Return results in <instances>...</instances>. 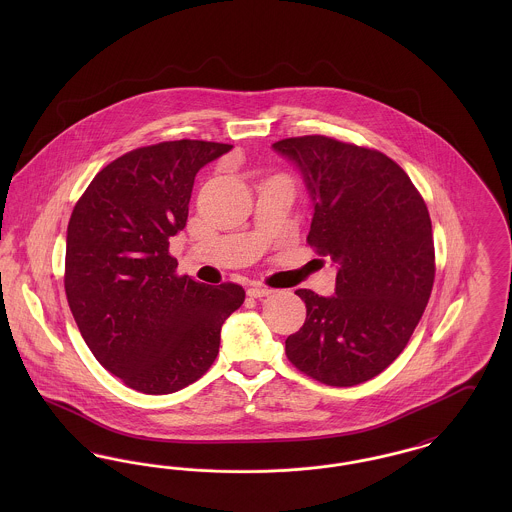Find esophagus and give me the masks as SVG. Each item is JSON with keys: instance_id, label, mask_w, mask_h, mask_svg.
<instances>
[{"instance_id": "1", "label": "esophagus", "mask_w": 512, "mask_h": 512, "mask_svg": "<svg viewBox=\"0 0 512 512\" xmlns=\"http://www.w3.org/2000/svg\"><path fill=\"white\" fill-rule=\"evenodd\" d=\"M274 292V290H270L267 286H259V284H253L247 293H249V297H267L270 293Z\"/></svg>"}]
</instances>
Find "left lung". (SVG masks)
<instances>
[{"mask_svg": "<svg viewBox=\"0 0 512 512\" xmlns=\"http://www.w3.org/2000/svg\"><path fill=\"white\" fill-rule=\"evenodd\" d=\"M301 172L315 215L307 242L338 265L336 293L297 290L305 324L286 340L295 368L349 388L399 357L430 299L436 263L422 195L388 155L326 136L272 144Z\"/></svg>", "mask_w": 512, "mask_h": 512, "instance_id": "8db88e82", "label": "left lung"}]
</instances>
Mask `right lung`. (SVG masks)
Segmentation results:
<instances>
[{
    "mask_svg": "<svg viewBox=\"0 0 512 512\" xmlns=\"http://www.w3.org/2000/svg\"><path fill=\"white\" fill-rule=\"evenodd\" d=\"M230 144L176 140L138 147L96 174L67 228L65 292L76 326L111 374L163 395L201 378L242 286L176 274L169 240L188 220L195 174Z\"/></svg>",
    "mask_w": 512,
    "mask_h": 512,
    "instance_id": "1",
    "label": "right lung"
}]
</instances>
